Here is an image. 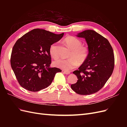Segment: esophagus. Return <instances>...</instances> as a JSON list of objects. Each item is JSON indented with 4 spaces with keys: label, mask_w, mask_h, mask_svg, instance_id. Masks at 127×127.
<instances>
[{
    "label": "esophagus",
    "mask_w": 127,
    "mask_h": 127,
    "mask_svg": "<svg viewBox=\"0 0 127 127\" xmlns=\"http://www.w3.org/2000/svg\"><path fill=\"white\" fill-rule=\"evenodd\" d=\"M63 71H64V74H66V75H69V74H70V73L69 71H67L63 70Z\"/></svg>",
    "instance_id": "esophagus-1"
}]
</instances>
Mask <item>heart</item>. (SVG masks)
I'll return each instance as SVG.
<instances>
[{
    "mask_svg": "<svg viewBox=\"0 0 127 127\" xmlns=\"http://www.w3.org/2000/svg\"><path fill=\"white\" fill-rule=\"evenodd\" d=\"M64 41L72 50L69 59H59L53 62L56 67L69 71L75 68L78 65V62L83 64L86 60L88 56V49L83 46L82 42L77 38L69 36L65 38ZM50 55L53 59L59 57L58 46L57 43L52 44L49 49Z\"/></svg>",
    "mask_w": 127,
    "mask_h": 127,
    "instance_id": "b5f03b06",
    "label": "heart"
}]
</instances>
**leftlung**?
I'll list each match as a JSON object with an SVG mask.
<instances>
[{
    "mask_svg": "<svg viewBox=\"0 0 127 127\" xmlns=\"http://www.w3.org/2000/svg\"><path fill=\"white\" fill-rule=\"evenodd\" d=\"M76 36L85 39L88 56L78 70L73 72L78 80L71 84V88L80 95L94 94L101 89L112 74L114 67L113 49L106 38L94 30H85Z\"/></svg>",
    "mask_w": 127,
    "mask_h": 127,
    "instance_id": "obj_1",
    "label": "left lung"
}]
</instances>
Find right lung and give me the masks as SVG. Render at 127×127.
I'll list each match as a JSON object with an SVG mask.
<instances>
[{
  "mask_svg": "<svg viewBox=\"0 0 127 127\" xmlns=\"http://www.w3.org/2000/svg\"><path fill=\"white\" fill-rule=\"evenodd\" d=\"M43 29H34L20 38L14 44L11 67L20 85L29 91L37 92L51 84L59 68L50 67L49 49L63 37Z\"/></svg>",
  "mask_w": 127,
  "mask_h": 127,
  "instance_id": "add662e5",
  "label": "right lung"
}]
</instances>
